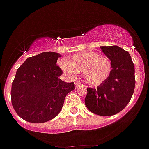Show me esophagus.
Returning a JSON list of instances; mask_svg holds the SVG:
<instances>
[{"instance_id":"esophagus-1","label":"esophagus","mask_w":149,"mask_h":149,"mask_svg":"<svg viewBox=\"0 0 149 149\" xmlns=\"http://www.w3.org/2000/svg\"><path fill=\"white\" fill-rule=\"evenodd\" d=\"M82 86H83V85H82V84L81 83V82H76V83H75V87H76V88H78L82 87Z\"/></svg>"}]
</instances>
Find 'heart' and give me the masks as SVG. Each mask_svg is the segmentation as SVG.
<instances>
[{"label":"heart","mask_w":149,"mask_h":149,"mask_svg":"<svg viewBox=\"0 0 149 149\" xmlns=\"http://www.w3.org/2000/svg\"><path fill=\"white\" fill-rule=\"evenodd\" d=\"M61 69L72 76L82 72L84 80L88 85L98 86L106 82L112 73L111 60L97 52L76 53L69 61H62Z\"/></svg>","instance_id":"heart-1"}]
</instances>
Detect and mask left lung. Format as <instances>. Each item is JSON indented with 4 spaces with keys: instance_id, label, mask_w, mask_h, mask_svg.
<instances>
[{
    "instance_id": "8db88e82",
    "label": "left lung",
    "mask_w": 149,
    "mask_h": 149,
    "mask_svg": "<svg viewBox=\"0 0 149 149\" xmlns=\"http://www.w3.org/2000/svg\"><path fill=\"white\" fill-rule=\"evenodd\" d=\"M100 49L111 60L112 73L97 88H88L85 103L94 114L110 116L123 110L130 102L135 88V70L128 52L117 46Z\"/></svg>"
}]
</instances>
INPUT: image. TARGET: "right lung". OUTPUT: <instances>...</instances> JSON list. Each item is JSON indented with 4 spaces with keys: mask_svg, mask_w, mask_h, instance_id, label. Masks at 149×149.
<instances>
[{
    "mask_svg": "<svg viewBox=\"0 0 149 149\" xmlns=\"http://www.w3.org/2000/svg\"><path fill=\"white\" fill-rule=\"evenodd\" d=\"M59 53L45 52L30 57L18 68L11 88L14 110L24 121L43 123L56 117L74 82H63L56 65Z\"/></svg>",
    "mask_w": 149,
    "mask_h": 149,
    "instance_id": "add662e5",
    "label": "right lung"
}]
</instances>
